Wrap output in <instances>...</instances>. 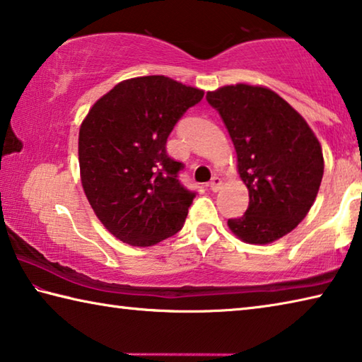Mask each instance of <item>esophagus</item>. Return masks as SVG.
I'll list each match as a JSON object with an SVG mask.
<instances>
[{"mask_svg": "<svg viewBox=\"0 0 362 362\" xmlns=\"http://www.w3.org/2000/svg\"><path fill=\"white\" fill-rule=\"evenodd\" d=\"M207 187H209V189H211V192H218V189H220V187H222V179H220V177H212V180L209 182V185H207Z\"/></svg>", "mask_w": 362, "mask_h": 362, "instance_id": "1", "label": "esophagus"}]
</instances>
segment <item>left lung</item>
Returning <instances> with one entry per match:
<instances>
[{
	"label": "left lung",
	"instance_id": "1",
	"mask_svg": "<svg viewBox=\"0 0 362 362\" xmlns=\"http://www.w3.org/2000/svg\"><path fill=\"white\" fill-rule=\"evenodd\" d=\"M206 99L222 116L249 189L247 211L228 220L230 230L249 244L279 240L315 203L324 174L321 144L302 115L268 88L223 86Z\"/></svg>",
	"mask_w": 362,
	"mask_h": 362
}]
</instances>
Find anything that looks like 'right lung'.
<instances>
[{
    "label": "right lung",
    "mask_w": 362,
    "mask_h": 362,
    "mask_svg": "<svg viewBox=\"0 0 362 362\" xmlns=\"http://www.w3.org/2000/svg\"><path fill=\"white\" fill-rule=\"evenodd\" d=\"M203 95L168 76L132 78L100 97L81 122L83 189L119 241L153 246L183 226L196 193L179 182L183 164L168 155L166 142Z\"/></svg>",
    "instance_id": "obj_1"
}]
</instances>
